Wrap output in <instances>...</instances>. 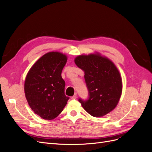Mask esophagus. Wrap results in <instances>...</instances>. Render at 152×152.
Returning <instances> with one entry per match:
<instances>
[{
  "label": "esophagus",
  "mask_w": 152,
  "mask_h": 152,
  "mask_svg": "<svg viewBox=\"0 0 152 152\" xmlns=\"http://www.w3.org/2000/svg\"><path fill=\"white\" fill-rule=\"evenodd\" d=\"M76 98H77V94H75L74 95H73V96H72V97H71L72 99H75Z\"/></svg>",
  "instance_id": "1"
}]
</instances>
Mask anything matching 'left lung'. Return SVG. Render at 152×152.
<instances>
[{
  "instance_id": "1",
  "label": "left lung",
  "mask_w": 152,
  "mask_h": 152,
  "mask_svg": "<svg viewBox=\"0 0 152 152\" xmlns=\"http://www.w3.org/2000/svg\"><path fill=\"white\" fill-rule=\"evenodd\" d=\"M75 63L84 72L89 99H79L82 107L91 115L103 117L117 107L122 92V78L115 64L99 53L79 55Z\"/></svg>"
}]
</instances>
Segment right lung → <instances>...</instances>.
Instances as JSON below:
<instances>
[{"label": "right lung", "instance_id": "1", "mask_svg": "<svg viewBox=\"0 0 152 152\" xmlns=\"http://www.w3.org/2000/svg\"><path fill=\"white\" fill-rule=\"evenodd\" d=\"M66 61L65 54L49 52L34 63L26 76L24 90L27 102L34 112L45 120L57 117L69 99L61 77Z\"/></svg>", "mask_w": 152, "mask_h": 152}]
</instances>
